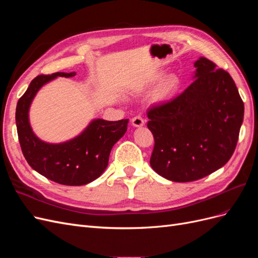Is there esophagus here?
<instances>
[{
  "mask_svg": "<svg viewBox=\"0 0 258 258\" xmlns=\"http://www.w3.org/2000/svg\"><path fill=\"white\" fill-rule=\"evenodd\" d=\"M131 122H132V126L142 127L144 124V119H143V117L141 115H137L131 119Z\"/></svg>",
  "mask_w": 258,
  "mask_h": 258,
  "instance_id": "esophagus-1",
  "label": "esophagus"
}]
</instances>
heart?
I'll list each match as a JSON object with an SVG mask.
<instances>
[{"instance_id":"heart-1","label":"heart","mask_w":258,"mask_h":258,"mask_svg":"<svg viewBox=\"0 0 258 258\" xmlns=\"http://www.w3.org/2000/svg\"><path fill=\"white\" fill-rule=\"evenodd\" d=\"M161 77H162V74L156 75L155 81H159ZM179 84H181V82H179V79L177 77V75L171 74V75L167 76L166 80L163 81L162 84L159 86L158 90L156 91V99H157L158 101L169 100L178 89Z\"/></svg>"}]
</instances>
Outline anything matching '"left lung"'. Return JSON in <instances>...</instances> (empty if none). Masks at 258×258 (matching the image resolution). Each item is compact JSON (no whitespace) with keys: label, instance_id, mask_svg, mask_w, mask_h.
Segmentation results:
<instances>
[{"label":"left lung","instance_id":"1","mask_svg":"<svg viewBox=\"0 0 258 258\" xmlns=\"http://www.w3.org/2000/svg\"><path fill=\"white\" fill-rule=\"evenodd\" d=\"M194 82L148 108L155 144L150 163L162 177L192 182L226 165L238 142L244 104L228 72L201 57Z\"/></svg>","mask_w":258,"mask_h":258}]
</instances>
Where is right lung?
<instances>
[{"label":"right lung","instance_id":"1","mask_svg":"<svg viewBox=\"0 0 258 258\" xmlns=\"http://www.w3.org/2000/svg\"><path fill=\"white\" fill-rule=\"evenodd\" d=\"M76 73L57 72L38 75L18 100L16 124L23 156L31 168L48 179L62 185L80 186L95 181L104 172L114 144L126 134L129 119L108 121L93 119L81 135L70 141L51 144L38 139L29 121V108L42 86Z\"/></svg>","mask_w":258,"mask_h":258}]
</instances>
